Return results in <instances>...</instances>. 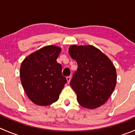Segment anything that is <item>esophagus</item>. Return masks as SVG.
<instances>
[{"label": "esophagus", "instance_id": "obj_1", "mask_svg": "<svg viewBox=\"0 0 135 135\" xmlns=\"http://www.w3.org/2000/svg\"><path fill=\"white\" fill-rule=\"evenodd\" d=\"M70 80H71V76H67V77H66V80H67L68 84H69V83H70Z\"/></svg>", "mask_w": 135, "mask_h": 135}]
</instances>
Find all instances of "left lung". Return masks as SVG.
Here are the masks:
<instances>
[{
  "mask_svg": "<svg viewBox=\"0 0 135 135\" xmlns=\"http://www.w3.org/2000/svg\"><path fill=\"white\" fill-rule=\"evenodd\" d=\"M69 53L78 64L70 85L79 104L94 109L104 104L116 85L114 64L100 50L91 45L70 46Z\"/></svg>",
  "mask_w": 135,
  "mask_h": 135,
  "instance_id": "left-lung-1",
  "label": "left lung"
}]
</instances>
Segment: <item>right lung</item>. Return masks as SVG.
Returning a JSON list of instances; mask_svg holds the SVG:
<instances>
[{
  "label": "right lung",
  "instance_id": "1",
  "mask_svg": "<svg viewBox=\"0 0 135 135\" xmlns=\"http://www.w3.org/2000/svg\"><path fill=\"white\" fill-rule=\"evenodd\" d=\"M61 48L47 46L30 54L22 62L20 79L30 100L38 106H47L59 99L67 82L62 66L57 62Z\"/></svg>",
  "mask_w": 135,
  "mask_h": 135
}]
</instances>
